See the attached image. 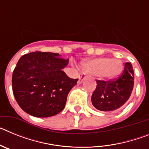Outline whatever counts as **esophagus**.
Segmentation results:
<instances>
[{"mask_svg": "<svg viewBox=\"0 0 149 149\" xmlns=\"http://www.w3.org/2000/svg\"><path fill=\"white\" fill-rule=\"evenodd\" d=\"M86 77V74L85 73H81L79 76V80H78V84H81L84 81V79H85Z\"/></svg>", "mask_w": 149, "mask_h": 149, "instance_id": "34e87169", "label": "esophagus"}]
</instances>
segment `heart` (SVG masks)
Returning a JSON list of instances; mask_svg holds the SVG:
<instances>
[{"label": "heart", "instance_id": "obj_1", "mask_svg": "<svg viewBox=\"0 0 149 149\" xmlns=\"http://www.w3.org/2000/svg\"><path fill=\"white\" fill-rule=\"evenodd\" d=\"M86 72L93 76H99L105 80H111L120 74L122 63L119 59L107 57L90 60L84 65Z\"/></svg>", "mask_w": 149, "mask_h": 149}]
</instances>
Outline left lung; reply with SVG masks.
<instances>
[{
  "label": "left lung",
  "instance_id": "left-lung-1",
  "mask_svg": "<svg viewBox=\"0 0 149 149\" xmlns=\"http://www.w3.org/2000/svg\"><path fill=\"white\" fill-rule=\"evenodd\" d=\"M92 95V103L97 110L113 111L120 108L129 99L134 84V73L131 63L125 64L124 71L117 78L108 81L97 80Z\"/></svg>",
  "mask_w": 149,
  "mask_h": 149
}]
</instances>
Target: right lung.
Masks as SVG:
<instances>
[{"mask_svg":"<svg viewBox=\"0 0 149 149\" xmlns=\"http://www.w3.org/2000/svg\"><path fill=\"white\" fill-rule=\"evenodd\" d=\"M68 59L51 52L36 51L19 59L12 77L17 103L27 113L49 117L64 109L67 96L78 79L68 77L62 69Z\"/></svg>","mask_w":149,"mask_h":149,"instance_id":"right-lung-1","label":"right lung"}]
</instances>
